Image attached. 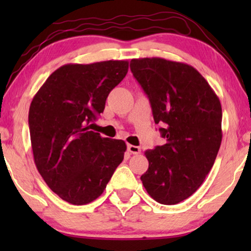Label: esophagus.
<instances>
[{
  "instance_id": "34e87169",
  "label": "esophagus",
  "mask_w": 251,
  "mask_h": 251,
  "mask_svg": "<svg viewBox=\"0 0 251 251\" xmlns=\"http://www.w3.org/2000/svg\"><path fill=\"white\" fill-rule=\"evenodd\" d=\"M128 151L131 154H139L140 153V147L135 145H128Z\"/></svg>"
}]
</instances>
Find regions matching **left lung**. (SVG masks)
Masks as SVG:
<instances>
[{
    "label": "left lung",
    "instance_id": "left-lung-1",
    "mask_svg": "<svg viewBox=\"0 0 251 251\" xmlns=\"http://www.w3.org/2000/svg\"><path fill=\"white\" fill-rule=\"evenodd\" d=\"M133 76L150 99L154 121L166 144L147 150L149 169L140 177L161 204L190 198L214 166L222 143V105L205 78L191 65L139 58L130 61Z\"/></svg>",
    "mask_w": 251,
    "mask_h": 251
}]
</instances>
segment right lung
<instances>
[{"mask_svg":"<svg viewBox=\"0 0 251 251\" xmlns=\"http://www.w3.org/2000/svg\"><path fill=\"white\" fill-rule=\"evenodd\" d=\"M128 68L126 60L66 64L30 102L34 162L48 186L68 203L87 204L100 197L122 162L126 143L104 138L91 126Z\"/></svg>","mask_w":251,"mask_h":251,"instance_id":"right-lung-1","label":"right lung"}]
</instances>
